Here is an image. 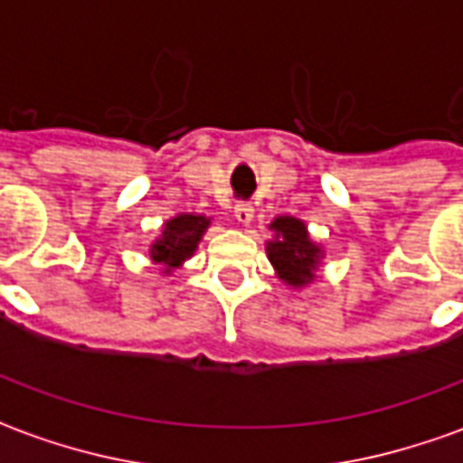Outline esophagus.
<instances>
[{
	"label": "esophagus",
	"mask_w": 463,
	"mask_h": 463,
	"mask_svg": "<svg viewBox=\"0 0 463 463\" xmlns=\"http://www.w3.org/2000/svg\"><path fill=\"white\" fill-rule=\"evenodd\" d=\"M252 215H255V208H252L250 203H238L235 205V221L241 222V225H248L252 221Z\"/></svg>",
	"instance_id": "obj_1"
}]
</instances>
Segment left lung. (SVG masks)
<instances>
[{
  "mask_svg": "<svg viewBox=\"0 0 463 463\" xmlns=\"http://www.w3.org/2000/svg\"><path fill=\"white\" fill-rule=\"evenodd\" d=\"M272 231L278 232V241L268 245V258L278 268L282 280L295 288L310 282L320 260V248L312 245L305 225L295 218H278L272 222Z\"/></svg>",
  "mask_w": 463,
  "mask_h": 463,
  "instance_id": "1",
  "label": "left lung"
}]
</instances>
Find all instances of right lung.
Here are the masks:
<instances>
[{"instance_id": "1", "label": "right lung", "mask_w": 463, "mask_h": 463, "mask_svg": "<svg viewBox=\"0 0 463 463\" xmlns=\"http://www.w3.org/2000/svg\"><path fill=\"white\" fill-rule=\"evenodd\" d=\"M211 225L203 215H178L165 222L163 238L151 248V258L161 262L165 268H178L185 258H191L193 250L198 248V241Z\"/></svg>"}]
</instances>
